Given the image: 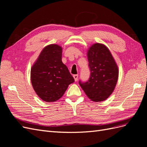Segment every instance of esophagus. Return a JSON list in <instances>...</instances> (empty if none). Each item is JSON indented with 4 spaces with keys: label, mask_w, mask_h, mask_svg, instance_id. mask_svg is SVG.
I'll return each mask as SVG.
<instances>
[{
    "label": "esophagus",
    "mask_w": 147,
    "mask_h": 147,
    "mask_svg": "<svg viewBox=\"0 0 147 147\" xmlns=\"http://www.w3.org/2000/svg\"><path fill=\"white\" fill-rule=\"evenodd\" d=\"M74 80L75 82H77L78 80V75H74Z\"/></svg>",
    "instance_id": "obj_1"
}]
</instances>
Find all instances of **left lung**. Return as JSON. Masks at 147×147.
<instances>
[{
	"instance_id": "1",
	"label": "left lung",
	"mask_w": 147,
	"mask_h": 147,
	"mask_svg": "<svg viewBox=\"0 0 147 147\" xmlns=\"http://www.w3.org/2000/svg\"><path fill=\"white\" fill-rule=\"evenodd\" d=\"M90 77L86 82L79 81L86 96L94 102L106 100L112 94L118 78V68L108 48L95 43L87 53Z\"/></svg>"
}]
</instances>
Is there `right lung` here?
Listing matches in <instances>:
<instances>
[{
  "label": "right lung",
  "mask_w": 147,
  "mask_h": 147,
  "mask_svg": "<svg viewBox=\"0 0 147 147\" xmlns=\"http://www.w3.org/2000/svg\"><path fill=\"white\" fill-rule=\"evenodd\" d=\"M32 85L40 98L55 102L63 96L74 78L62 62V47L51 44L41 51L30 71Z\"/></svg>",
  "instance_id": "add662e5"
}]
</instances>
